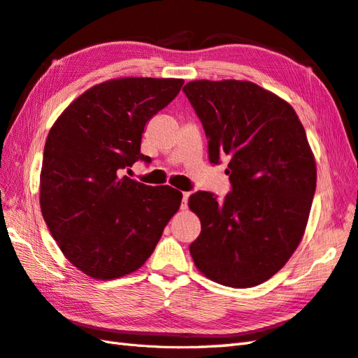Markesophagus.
I'll return each instance as SVG.
<instances>
[{
	"label": "esophagus",
	"instance_id": "1",
	"mask_svg": "<svg viewBox=\"0 0 358 358\" xmlns=\"http://www.w3.org/2000/svg\"><path fill=\"white\" fill-rule=\"evenodd\" d=\"M190 194L189 192H182V199H181V210H186L187 208V201H189Z\"/></svg>",
	"mask_w": 358,
	"mask_h": 358
}]
</instances>
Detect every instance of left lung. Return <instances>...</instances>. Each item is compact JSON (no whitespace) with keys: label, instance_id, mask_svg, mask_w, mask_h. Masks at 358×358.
Returning a JSON list of instances; mask_svg holds the SVG:
<instances>
[{"label":"left lung","instance_id":"obj_1","mask_svg":"<svg viewBox=\"0 0 358 358\" xmlns=\"http://www.w3.org/2000/svg\"><path fill=\"white\" fill-rule=\"evenodd\" d=\"M203 122L210 163L228 157L231 192L190 195L201 234L189 250L207 278L252 287L277 273L304 236L316 162L287 101L251 81L195 80L182 87Z\"/></svg>","mask_w":358,"mask_h":358}]
</instances>
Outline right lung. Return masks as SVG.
<instances>
[{"label": "right lung", "mask_w": 358, "mask_h": 358, "mask_svg": "<svg viewBox=\"0 0 358 358\" xmlns=\"http://www.w3.org/2000/svg\"><path fill=\"white\" fill-rule=\"evenodd\" d=\"M181 78L125 77L87 89L48 133L41 210L63 255L95 280L143 266L182 194L122 176L141 152L145 124L178 95Z\"/></svg>", "instance_id": "1"}]
</instances>
